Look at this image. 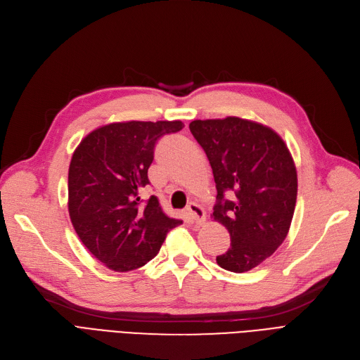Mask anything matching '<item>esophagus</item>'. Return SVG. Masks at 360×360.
<instances>
[{"label": "esophagus", "instance_id": "34e87169", "mask_svg": "<svg viewBox=\"0 0 360 360\" xmlns=\"http://www.w3.org/2000/svg\"><path fill=\"white\" fill-rule=\"evenodd\" d=\"M186 212H188V214H190V217H191V221L194 222V224H197V225H201L202 222L206 221V213H205V210H202L197 202H190L188 206H186Z\"/></svg>", "mask_w": 360, "mask_h": 360}]
</instances>
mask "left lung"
<instances>
[{"label":"left lung","mask_w":360,"mask_h":360,"mask_svg":"<svg viewBox=\"0 0 360 360\" xmlns=\"http://www.w3.org/2000/svg\"><path fill=\"white\" fill-rule=\"evenodd\" d=\"M216 182L213 216L231 236L216 262L231 272L256 268L285 240L297 200L291 154L272 129L240 117L194 120Z\"/></svg>","instance_id":"1"}]
</instances>
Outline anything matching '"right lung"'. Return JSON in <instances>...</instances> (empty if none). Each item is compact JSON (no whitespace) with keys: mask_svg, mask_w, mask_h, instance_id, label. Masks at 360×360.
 Here are the masks:
<instances>
[{"mask_svg":"<svg viewBox=\"0 0 360 360\" xmlns=\"http://www.w3.org/2000/svg\"><path fill=\"white\" fill-rule=\"evenodd\" d=\"M184 128L181 120L105 124L84 138L69 167V214L84 245L108 269L128 272L144 266L167 232L182 224L169 217L151 195L139 193L150 184L154 148L166 134Z\"/></svg>","mask_w":360,"mask_h":360,"instance_id":"1","label":"right lung"}]
</instances>
